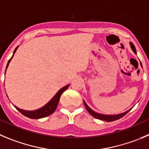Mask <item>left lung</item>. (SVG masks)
Instances as JSON below:
<instances>
[{
    "instance_id": "obj_1",
    "label": "left lung",
    "mask_w": 149,
    "mask_h": 149,
    "mask_svg": "<svg viewBox=\"0 0 149 149\" xmlns=\"http://www.w3.org/2000/svg\"><path fill=\"white\" fill-rule=\"evenodd\" d=\"M131 47H132V48L133 51H134V52L136 54L135 47H134V45H133L132 43H131ZM84 106H85L86 109H87V110L88 111V112L92 115V116H93L94 118H98V119H100V120H106V121H108V122L113 121V120H118V119L121 118H123L124 115H126V114L129 112V110H131V109H129V110L126 111V112H123V113H122V114H119V115H102V114L97 113V112H94L93 110H92V109H90L88 106H87V104H86V103L84 102Z\"/></svg>"
}]
</instances>
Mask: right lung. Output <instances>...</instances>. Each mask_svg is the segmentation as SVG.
<instances>
[{
	"label": "right lung",
	"instance_id": "right-lung-1",
	"mask_svg": "<svg viewBox=\"0 0 149 149\" xmlns=\"http://www.w3.org/2000/svg\"><path fill=\"white\" fill-rule=\"evenodd\" d=\"M17 48H17L15 49V51H14V54H15V51H16ZM12 57H13V56H12ZM12 58H11V59L9 60V62H8L7 65H6V68H7L9 62L11 61ZM68 87H69V85H67L65 86V87H64L63 88L61 89V90L58 92L56 94L55 96L52 98V100H51V101H49V102H48L45 106L40 108V109H37V110L26 111V110H23V109H19V108L16 107H15V108H16V109L20 112V113H22L23 115L28 117V118H30L38 119V118H45V117H47L48 116V115H51V114L56 110V107H57V105H58V103H59V99H60L61 95H62V93H63L64 91H65V90L68 89Z\"/></svg>",
	"mask_w": 149,
	"mask_h": 149
}]
</instances>
